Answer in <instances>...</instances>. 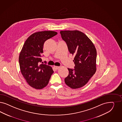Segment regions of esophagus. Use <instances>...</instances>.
Returning a JSON list of instances; mask_svg holds the SVG:
<instances>
[{
    "instance_id": "34e87169",
    "label": "esophagus",
    "mask_w": 122,
    "mask_h": 122,
    "mask_svg": "<svg viewBox=\"0 0 122 122\" xmlns=\"http://www.w3.org/2000/svg\"><path fill=\"white\" fill-rule=\"evenodd\" d=\"M54 68H55V69L58 70L59 68V67H58V66H54Z\"/></svg>"
}]
</instances>
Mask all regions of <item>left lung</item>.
<instances>
[{
  "instance_id": "obj_1",
  "label": "left lung",
  "mask_w": 122,
  "mask_h": 122,
  "mask_svg": "<svg viewBox=\"0 0 122 122\" xmlns=\"http://www.w3.org/2000/svg\"><path fill=\"white\" fill-rule=\"evenodd\" d=\"M61 37L67 45L70 53L74 55V69L67 68L69 74L64 81L72 89L83 86L97 70V52L91 40L79 30H62Z\"/></svg>"
}]
</instances>
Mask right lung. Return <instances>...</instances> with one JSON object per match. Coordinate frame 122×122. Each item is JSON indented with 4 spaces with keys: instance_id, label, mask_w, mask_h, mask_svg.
I'll list each match as a JSON object with an SVG mask.
<instances>
[{
    "instance_id": "1",
    "label": "right lung",
    "mask_w": 122,
    "mask_h": 122,
    "mask_svg": "<svg viewBox=\"0 0 122 122\" xmlns=\"http://www.w3.org/2000/svg\"><path fill=\"white\" fill-rule=\"evenodd\" d=\"M57 33L51 30L34 33L27 39L22 48L19 57L20 70L26 82L34 88L46 87L54 72L51 66L40 63L44 43Z\"/></svg>"
}]
</instances>
